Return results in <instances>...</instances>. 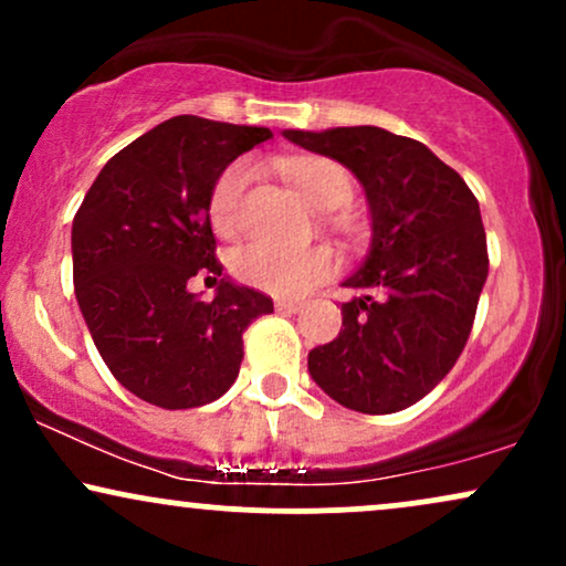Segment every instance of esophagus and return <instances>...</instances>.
<instances>
[{
	"mask_svg": "<svg viewBox=\"0 0 566 566\" xmlns=\"http://www.w3.org/2000/svg\"><path fill=\"white\" fill-rule=\"evenodd\" d=\"M276 311H282V314H297V311H303V303H297V301H276Z\"/></svg>",
	"mask_w": 566,
	"mask_h": 566,
	"instance_id": "obj_1",
	"label": "esophagus"
}]
</instances>
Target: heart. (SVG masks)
<instances>
[{
	"label": "heart",
	"mask_w": 566,
	"mask_h": 566,
	"mask_svg": "<svg viewBox=\"0 0 566 566\" xmlns=\"http://www.w3.org/2000/svg\"><path fill=\"white\" fill-rule=\"evenodd\" d=\"M252 165L239 159L218 175L210 191V223L218 237H233L242 226V201L252 180ZM290 184L303 193L316 210H337L346 205L354 180L348 170L324 157H295L284 161ZM233 274L252 287L274 292V295L297 297L327 282L335 274L337 261L327 247H305V250H284L274 244H247L233 252Z\"/></svg>",
	"instance_id": "b5f03b06"
}]
</instances>
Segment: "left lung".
<instances>
[{"instance_id": "obj_1", "label": "left lung", "mask_w": 566, "mask_h": 566, "mask_svg": "<svg viewBox=\"0 0 566 566\" xmlns=\"http://www.w3.org/2000/svg\"><path fill=\"white\" fill-rule=\"evenodd\" d=\"M305 151L340 161L365 186L373 244L343 287V329L308 354L337 405L388 415L420 401L469 340L490 271L479 201L420 140L380 127L284 129Z\"/></svg>"}]
</instances>
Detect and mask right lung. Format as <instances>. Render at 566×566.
<instances>
[{"instance_id":"1","label":"right lung","mask_w":566,"mask_h":566,"mask_svg":"<svg viewBox=\"0 0 566 566\" xmlns=\"http://www.w3.org/2000/svg\"><path fill=\"white\" fill-rule=\"evenodd\" d=\"M269 127L172 116L106 161L71 229L74 292L97 354L129 394L161 409L216 401L233 386L242 335L274 301L239 287L216 258L210 191ZM218 281L212 302L187 292Z\"/></svg>"}]
</instances>
